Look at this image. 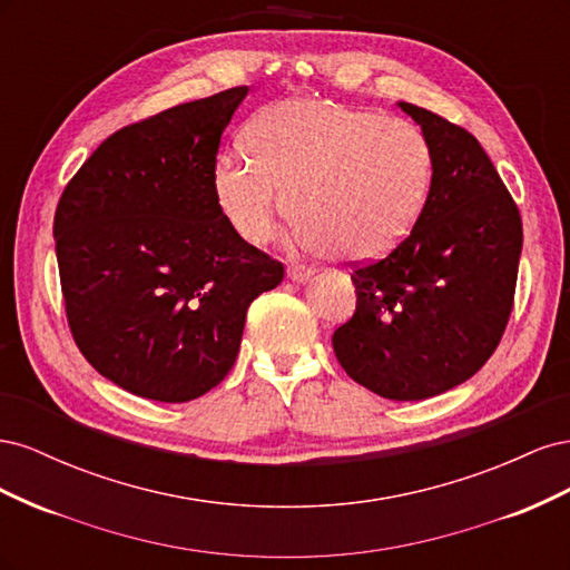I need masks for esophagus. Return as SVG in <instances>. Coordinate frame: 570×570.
Here are the masks:
<instances>
[{
	"label": "esophagus",
	"mask_w": 570,
	"mask_h": 570,
	"mask_svg": "<svg viewBox=\"0 0 570 570\" xmlns=\"http://www.w3.org/2000/svg\"><path fill=\"white\" fill-rule=\"evenodd\" d=\"M312 268H306V266H289L287 268V278L292 281V283H306L308 278H312Z\"/></svg>",
	"instance_id": "esophagus-1"
}]
</instances>
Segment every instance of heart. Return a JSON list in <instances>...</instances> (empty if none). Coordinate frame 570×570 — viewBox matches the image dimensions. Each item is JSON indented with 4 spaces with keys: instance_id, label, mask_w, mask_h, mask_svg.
Instances as JSON below:
<instances>
[{
    "instance_id": "obj_1",
    "label": "heart",
    "mask_w": 570,
    "mask_h": 570,
    "mask_svg": "<svg viewBox=\"0 0 570 570\" xmlns=\"http://www.w3.org/2000/svg\"><path fill=\"white\" fill-rule=\"evenodd\" d=\"M247 151L252 161L223 151L214 164V199L228 226L264 245L289 212L297 243L342 264L400 245L433 185V147L416 124L321 99L258 114Z\"/></svg>"
}]
</instances>
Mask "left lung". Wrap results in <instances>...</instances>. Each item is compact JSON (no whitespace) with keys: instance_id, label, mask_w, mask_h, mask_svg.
Masks as SVG:
<instances>
[{"instance_id":"1","label":"left lung","mask_w":570,"mask_h":570,"mask_svg":"<svg viewBox=\"0 0 570 570\" xmlns=\"http://www.w3.org/2000/svg\"><path fill=\"white\" fill-rule=\"evenodd\" d=\"M433 147L416 226L385 258L354 264L356 312L333 335L352 381L396 402L442 394L478 373L502 340L523 247L519 206L475 137L400 101Z\"/></svg>"}]
</instances>
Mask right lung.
Instances as JSON below:
<instances>
[{
	"instance_id": "right-lung-1",
	"label": "right lung",
	"mask_w": 570,
	"mask_h": 570,
	"mask_svg": "<svg viewBox=\"0 0 570 570\" xmlns=\"http://www.w3.org/2000/svg\"><path fill=\"white\" fill-rule=\"evenodd\" d=\"M247 88L116 130L66 185L55 239L66 318L118 387L180 404L233 368L249 304L285 268L223 218L212 174Z\"/></svg>"
}]
</instances>
